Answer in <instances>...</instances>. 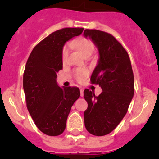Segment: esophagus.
Here are the masks:
<instances>
[{
    "label": "esophagus",
    "mask_w": 159,
    "mask_h": 159,
    "mask_svg": "<svg viewBox=\"0 0 159 159\" xmlns=\"http://www.w3.org/2000/svg\"><path fill=\"white\" fill-rule=\"evenodd\" d=\"M80 95L81 96H84V90L80 89Z\"/></svg>",
    "instance_id": "1"
}]
</instances>
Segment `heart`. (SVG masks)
Masks as SVG:
<instances>
[{
	"label": "heart",
	"instance_id": "b5f03b06",
	"mask_svg": "<svg viewBox=\"0 0 159 159\" xmlns=\"http://www.w3.org/2000/svg\"><path fill=\"white\" fill-rule=\"evenodd\" d=\"M71 45L76 48L84 57L90 56L92 55L95 49V45H94L93 42L92 40L85 39V38H80V39H77L75 40L71 43ZM69 54V46L65 45L63 48L62 51V60L63 62H65L67 60V57ZM88 74V69H80L75 71V77L78 80H81L84 77L86 76Z\"/></svg>",
	"mask_w": 159,
	"mask_h": 159
}]
</instances>
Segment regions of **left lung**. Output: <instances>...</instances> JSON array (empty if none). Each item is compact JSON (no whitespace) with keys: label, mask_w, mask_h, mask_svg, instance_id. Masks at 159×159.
Instances as JSON below:
<instances>
[{"label":"left lung","mask_w":159,"mask_h":159,"mask_svg":"<svg viewBox=\"0 0 159 159\" xmlns=\"http://www.w3.org/2000/svg\"><path fill=\"white\" fill-rule=\"evenodd\" d=\"M84 36L90 38L99 51L91 81L99 84L102 91L95 96L92 91L84 90V99L88 102L84 124L93 135H106L127 114L134 96V74L127 51L113 36L102 31L85 29Z\"/></svg>","instance_id":"left-lung-1"}]
</instances>
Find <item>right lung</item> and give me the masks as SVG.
<instances>
[{
	"label": "right lung",
	"mask_w": 159,
	"mask_h": 159,
	"mask_svg": "<svg viewBox=\"0 0 159 159\" xmlns=\"http://www.w3.org/2000/svg\"><path fill=\"white\" fill-rule=\"evenodd\" d=\"M83 30L66 28L52 32L33 48L26 63L23 88L27 108L38 129L47 135L62 134L71 107L80 96L77 87H59L57 74L63 68L64 44Z\"/></svg>",
	"instance_id": "right-lung-1"
}]
</instances>
